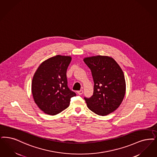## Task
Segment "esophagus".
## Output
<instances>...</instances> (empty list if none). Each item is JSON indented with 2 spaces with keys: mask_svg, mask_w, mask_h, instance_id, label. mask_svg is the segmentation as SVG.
Masks as SVG:
<instances>
[{
  "mask_svg": "<svg viewBox=\"0 0 157 157\" xmlns=\"http://www.w3.org/2000/svg\"><path fill=\"white\" fill-rule=\"evenodd\" d=\"M77 93H78V94L81 95V94H82L83 93V90H80L78 91V92H77Z\"/></svg>",
  "mask_w": 157,
  "mask_h": 157,
  "instance_id": "34e87169",
  "label": "esophagus"
}]
</instances>
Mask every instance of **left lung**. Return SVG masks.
Here are the masks:
<instances>
[{"mask_svg":"<svg viewBox=\"0 0 157 157\" xmlns=\"http://www.w3.org/2000/svg\"><path fill=\"white\" fill-rule=\"evenodd\" d=\"M83 61L90 69L94 82V94L89 98H84L88 108L101 116L112 113L119 107L125 95L122 69L109 56L88 57Z\"/></svg>","mask_w":157,"mask_h":157,"instance_id":"obj_1","label":"left lung"}]
</instances>
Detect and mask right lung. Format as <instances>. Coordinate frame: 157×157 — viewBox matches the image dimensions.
Masks as SVG:
<instances>
[{"instance_id": "right-lung-1", "label": "right lung", "mask_w": 157, "mask_h": 157, "mask_svg": "<svg viewBox=\"0 0 157 157\" xmlns=\"http://www.w3.org/2000/svg\"><path fill=\"white\" fill-rule=\"evenodd\" d=\"M71 57L58 55L42 63L32 80L35 103L44 113L56 115L69 106L75 93L68 88L67 70Z\"/></svg>"}]
</instances>
